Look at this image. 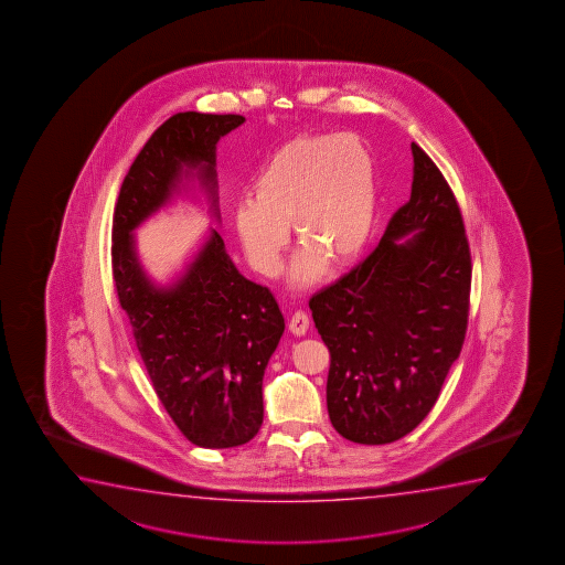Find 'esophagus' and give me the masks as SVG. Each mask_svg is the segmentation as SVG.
Segmentation results:
<instances>
[{"label":"esophagus","instance_id":"1","mask_svg":"<svg viewBox=\"0 0 565 565\" xmlns=\"http://www.w3.org/2000/svg\"><path fill=\"white\" fill-rule=\"evenodd\" d=\"M309 315L302 312V310H297V312H294L291 320H289V332L295 333V335H305L307 330H309Z\"/></svg>","mask_w":565,"mask_h":565}]
</instances>
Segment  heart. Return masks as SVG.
<instances>
[{"instance_id": "b5f03b06", "label": "heart", "mask_w": 565, "mask_h": 565, "mask_svg": "<svg viewBox=\"0 0 565 565\" xmlns=\"http://www.w3.org/2000/svg\"><path fill=\"white\" fill-rule=\"evenodd\" d=\"M253 196L233 210V225L248 264L278 276L289 227L302 247L291 284L309 287L328 260L348 266L363 255L376 220V168L355 135H307L279 147L253 183Z\"/></svg>"}]
</instances>
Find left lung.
<instances>
[{"label": "left lung", "mask_w": 565, "mask_h": 565, "mask_svg": "<svg viewBox=\"0 0 565 565\" xmlns=\"http://www.w3.org/2000/svg\"><path fill=\"white\" fill-rule=\"evenodd\" d=\"M411 152V199L379 247L309 301L330 349L328 415L343 438L366 446L399 440L423 423L461 353L469 318L461 210L430 156L415 142Z\"/></svg>", "instance_id": "left-lung-1"}]
</instances>
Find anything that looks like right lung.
Instances as JSON below:
<instances>
[{
	"label": "right lung",
	"mask_w": 565,
	"mask_h": 565,
	"mask_svg": "<svg viewBox=\"0 0 565 565\" xmlns=\"http://www.w3.org/2000/svg\"><path fill=\"white\" fill-rule=\"evenodd\" d=\"M245 117L183 111L156 129L117 196L111 268L156 395L186 440L235 448L264 418L263 379L286 322L268 287L235 268L212 230L178 281L160 287L137 256L132 232L199 179L217 217L216 145Z\"/></svg>",
	"instance_id": "1"
}]
</instances>
